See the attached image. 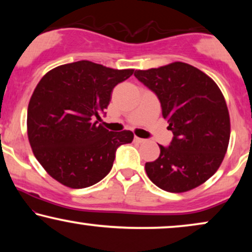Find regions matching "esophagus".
Listing matches in <instances>:
<instances>
[{
	"label": "esophagus",
	"instance_id": "1",
	"mask_svg": "<svg viewBox=\"0 0 252 252\" xmlns=\"http://www.w3.org/2000/svg\"><path fill=\"white\" fill-rule=\"evenodd\" d=\"M134 141H135L136 143H144V142H146V140L141 139V137H137V136L134 137Z\"/></svg>",
	"mask_w": 252,
	"mask_h": 252
}]
</instances>
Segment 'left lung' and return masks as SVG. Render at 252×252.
Returning <instances> with one entry per match:
<instances>
[{"label": "left lung", "mask_w": 252, "mask_h": 252, "mask_svg": "<svg viewBox=\"0 0 252 252\" xmlns=\"http://www.w3.org/2000/svg\"><path fill=\"white\" fill-rule=\"evenodd\" d=\"M136 79L157 95L173 139L159 144L146 172L157 187L170 192L191 190L212 177L228 148L230 120L221 91L209 75L187 63L136 70Z\"/></svg>", "instance_id": "obj_1"}]
</instances>
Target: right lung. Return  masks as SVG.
Returning <instances> with one entry per match:
<instances>
[{"instance_id": "add662e5", "label": "right lung", "mask_w": 252, "mask_h": 252, "mask_svg": "<svg viewBox=\"0 0 252 252\" xmlns=\"http://www.w3.org/2000/svg\"><path fill=\"white\" fill-rule=\"evenodd\" d=\"M133 68L115 70L89 61L50 70L34 89L27 109V135L47 173L62 185L86 188L111 171L117 148L130 143V130L110 132L94 118Z\"/></svg>"}]
</instances>
